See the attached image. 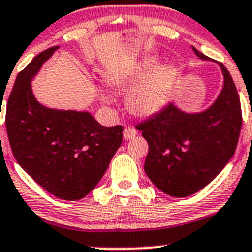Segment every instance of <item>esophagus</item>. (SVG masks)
<instances>
[{
  "label": "esophagus",
  "mask_w": 252,
  "mask_h": 252,
  "mask_svg": "<svg viewBox=\"0 0 252 252\" xmlns=\"http://www.w3.org/2000/svg\"><path fill=\"white\" fill-rule=\"evenodd\" d=\"M136 135H138V131H136L134 128H131V126H126V128L124 129L123 136H124V139H126V140H130V139H134Z\"/></svg>",
  "instance_id": "obj_1"
}]
</instances>
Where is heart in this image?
<instances>
[{
  "label": "heart",
  "instance_id": "1",
  "mask_svg": "<svg viewBox=\"0 0 252 252\" xmlns=\"http://www.w3.org/2000/svg\"><path fill=\"white\" fill-rule=\"evenodd\" d=\"M158 64L156 56L141 60L131 70L112 73L105 77V83L112 90H123L140 81L126 97L129 111L139 117H150L159 112L168 102L178 77V69L172 63ZM103 102H110L106 94H101Z\"/></svg>",
  "mask_w": 252,
  "mask_h": 252
}]
</instances>
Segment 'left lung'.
I'll return each instance as SVG.
<instances>
[{"label":"left lung","mask_w":252,"mask_h":252,"mask_svg":"<svg viewBox=\"0 0 252 252\" xmlns=\"http://www.w3.org/2000/svg\"><path fill=\"white\" fill-rule=\"evenodd\" d=\"M204 61L207 56L192 47ZM223 88L202 112L187 113L174 103L138 126L149 144L145 173L164 194L185 197L210 184L234 155L241 130L238 91L227 68Z\"/></svg>","instance_id":"8db88e82"}]
</instances>
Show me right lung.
<instances>
[{"label":"right lung","instance_id":"add662e5","mask_svg":"<svg viewBox=\"0 0 252 252\" xmlns=\"http://www.w3.org/2000/svg\"><path fill=\"white\" fill-rule=\"evenodd\" d=\"M57 48L42 51L17 75L6 128L19 166L50 194L77 201L103 177L123 140V126L106 128L89 112L48 108L35 98L32 80Z\"/></svg>","mask_w":252,"mask_h":252}]
</instances>
